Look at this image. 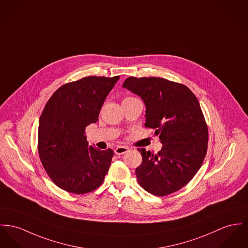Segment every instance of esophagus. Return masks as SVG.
<instances>
[{
	"mask_svg": "<svg viewBox=\"0 0 248 248\" xmlns=\"http://www.w3.org/2000/svg\"><path fill=\"white\" fill-rule=\"evenodd\" d=\"M128 151V148L125 146H118L114 150V153L116 155H123L124 153Z\"/></svg>",
	"mask_w": 248,
	"mask_h": 248,
	"instance_id": "34e87169",
	"label": "esophagus"
}]
</instances>
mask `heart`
<instances>
[{
	"instance_id": "obj_1",
	"label": "heart",
	"mask_w": 248,
	"mask_h": 248,
	"mask_svg": "<svg viewBox=\"0 0 248 248\" xmlns=\"http://www.w3.org/2000/svg\"><path fill=\"white\" fill-rule=\"evenodd\" d=\"M128 98H132V97H128ZM125 99H127V98H125Z\"/></svg>"
}]
</instances>
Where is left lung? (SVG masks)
I'll list each match as a JSON object with an SVG mask.
<instances>
[{"mask_svg":"<svg viewBox=\"0 0 248 248\" xmlns=\"http://www.w3.org/2000/svg\"><path fill=\"white\" fill-rule=\"evenodd\" d=\"M123 88L142 99L145 127L155 129L162 143L157 154L138 149L142 156L135 171L139 184L157 196L180 190L208 149V126L197 98L188 87L159 77H128Z\"/></svg>","mask_w":248,"mask_h":248,"instance_id":"obj_1","label":"left lung"}]
</instances>
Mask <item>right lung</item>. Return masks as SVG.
Returning a JSON list of instances; mask_svg holds the SVG:
<instances>
[{"mask_svg":"<svg viewBox=\"0 0 248 248\" xmlns=\"http://www.w3.org/2000/svg\"><path fill=\"white\" fill-rule=\"evenodd\" d=\"M120 77H88L60 87L39 118V158L52 181L64 191H94L108 173L113 150L89 145L85 129L95 124Z\"/></svg>","mask_w":248,"mask_h":248,"instance_id":"1","label":"right lung"}]
</instances>
